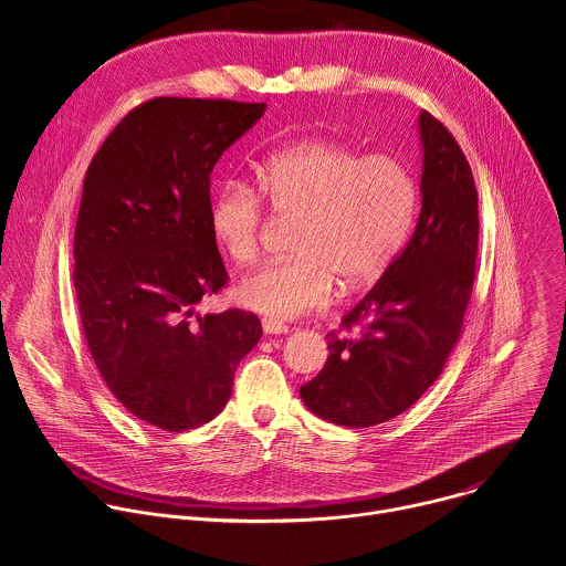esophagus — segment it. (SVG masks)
I'll list each match as a JSON object with an SVG mask.
<instances>
[{
    "mask_svg": "<svg viewBox=\"0 0 566 566\" xmlns=\"http://www.w3.org/2000/svg\"><path fill=\"white\" fill-rule=\"evenodd\" d=\"M262 329H264V334H271V336L289 334V325H284V322L273 319V317H262Z\"/></svg>",
    "mask_w": 566,
    "mask_h": 566,
    "instance_id": "34e87169",
    "label": "esophagus"
}]
</instances>
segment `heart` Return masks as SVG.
I'll return each instance as SVG.
<instances>
[{
	"label": "heart",
	"mask_w": 566,
	"mask_h": 566,
	"mask_svg": "<svg viewBox=\"0 0 566 566\" xmlns=\"http://www.w3.org/2000/svg\"><path fill=\"white\" fill-rule=\"evenodd\" d=\"M258 187L221 181L208 221L221 253L249 266L258 260L266 208L297 219L295 255L266 264L237 286V300L273 319H295L327 306L336 280L345 289L376 282L406 247L417 219L419 190L412 172L389 154H367L334 143L304 140L269 154Z\"/></svg>",
	"instance_id": "heart-1"
}]
</instances>
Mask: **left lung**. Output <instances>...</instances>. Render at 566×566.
Here are the masks:
<instances>
[{
  "instance_id": "8db88e82",
  "label": "left lung",
  "mask_w": 566,
  "mask_h": 566,
  "mask_svg": "<svg viewBox=\"0 0 566 566\" xmlns=\"http://www.w3.org/2000/svg\"><path fill=\"white\" fill-rule=\"evenodd\" d=\"M419 127L423 206L415 234L343 315L325 367L300 387L306 408L338 426H378L415 406L463 332L476 271V188L448 127L430 112H421Z\"/></svg>"
}]
</instances>
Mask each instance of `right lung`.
<instances>
[{"mask_svg":"<svg viewBox=\"0 0 566 566\" xmlns=\"http://www.w3.org/2000/svg\"><path fill=\"white\" fill-rule=\"evenodd\" d=\"M264 103L151 98L105 138L83 186L73 286L90 354L120 406L166 432L214 419L262 338L251 311L195 313L228 282L210 172Z\"/></svg>","mask_w":566,"mask_h":566,"instance_id":"add662e5","label":"right lung"}]
</instances>
